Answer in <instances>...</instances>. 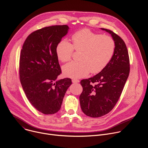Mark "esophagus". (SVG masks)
Here are the masks:
<instances>
[{
  "label": "esophagus",
  "mask_w": 148,
  "mask_h": 148,
  "mask_svg": "<svg viewBox=\"0 0 148 148\" xmlns=\"http://www.w3.org/2000/svg\"><path fill=\"white\" fill-rule=\"evenodd\" d=\"M72 82H73V83H78L79 82V81L78 79H72Z\"/></svg>",
  "instance_id": "esophagus-1"
}]
</instances>
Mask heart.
<instances>
[{
    "mask_svg": "<svg viewBox=\"0 0 148 148\" xmlns=\"http://www.w3.org/2000/svg\"><path fill=\"white\" fill-rule=\"evenodd\" d=\"M72 40L73 45L67 40H61L56 49L57 58L63 62L71 59L74 49L81 51L80 61H72L62 67V73L67 77L79 78L87 76L90 72H101L107 66L115 51V41L111 37L95 33L87 29L75 32Z\"/></svg>",
    "mask_w": 148,
    "mask_h": 148,
    "instance_id": "obj_1",
    "label": "heart"
}]
</instances>
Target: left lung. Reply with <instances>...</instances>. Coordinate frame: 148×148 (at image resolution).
Returning <instances> with one entry per match:
<instances>
[{
	"label": "left lung",
	"mask_w": 148,
	"mask_h": 148,
	"mask_svg": "<svg viewBox=\"0 0 148 148\" xmlns=\"http://www.w3.org/2000/svg\"><path fill=\"white\" fill-rule=\"evenodd\" d=\"M101 29L111 35L115 48L111 60L103 70L80 82L83 88L79 96L81 110L92 118L103 116L114 108L130 71L128 52L123 40L110 30Z\"/></svg>",
	"instance_id": "left-lung-1"
}]
</instances>
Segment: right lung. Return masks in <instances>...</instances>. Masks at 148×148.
Listing matches in <instances>:
<instances>
[{"instance_id": "right-lung-1", "label": "right lung", "mask_w": 148, "mask_h": 148, "mask_svg": "<svg viewBox=\"0 0 148 148\" xmlns=\"http://www.w3.org/2000/svg\"><path fill=\"white\" fill-rule=\"evenodd\" d=\"M69 29L67 25H58L37 30L27 37L21 50V84L31 104L44 114H54L60 110L72 84L69 78L57 80L61 70L56 49Z\"/></svg>"}]
</instances>
